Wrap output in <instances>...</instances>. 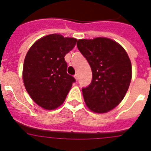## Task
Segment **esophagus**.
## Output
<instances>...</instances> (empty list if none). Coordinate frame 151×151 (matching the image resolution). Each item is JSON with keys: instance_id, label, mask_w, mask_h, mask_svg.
I'll return each instance as SVG.
<instances>
[{"instance_id": "obj_1", "label": "esophagus", "mask_w": 151, "mask_h": 151, "mask_svg": "<svg viewBox=\"0 0 151 151\" xmlns=\"http://www.w3.org/2000/svg\"><path fill=\"white\" fill-rule=\"evenodd\" d=\"M74 78H76V80H78V74H75V76H74Z\"/></svg>"}]
</instances>
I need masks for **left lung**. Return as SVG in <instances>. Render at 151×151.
I'll return each instance as SVG.
<instances>
[{
    "label": "left lung",
    "instance_id": "1",
    "mask_svg": "<svg viewBox=\"0 0 151 151\" xmlns=\"http://www.w3.org/2000/svg\"><path fill=\"white\" fill-rule=\"evenodd\" d=\"M77 47L92 71V81L82 88L84 101L93 113H105L120 104L132 80V63L125 49L110 38L79 39Z\"/></svg>",
    "mask_w": 151,
    "mask_h": 151
}]
</instances>
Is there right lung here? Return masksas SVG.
Listing matches in <instances>:
<instances>
[{
  "mask_svg": "<svg viewBox=\"0 0 151 151\" xmlns=\"http://www.w3.org/2000/svg\"><path fill=\"white\" fill-rule=\"evenodd\" d=\"M76 41V38L59 34L47 35L37 40L26 54L22 69L24 85L31 98L45 110L62 105L76 81L66 73L64 57Z\"/></svg>",
  "mask_w": 151,
  "mask_h": 151,
  "instance_id": "1",
  "label": "right lung"
}]
</instances>
